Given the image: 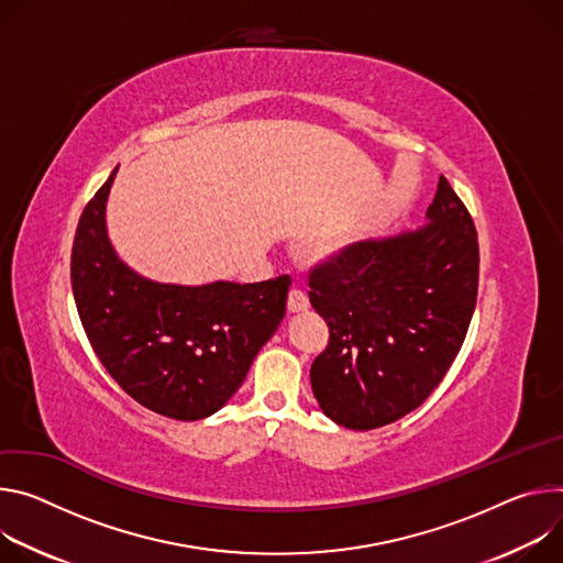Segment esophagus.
Masks as SVG:
<instances>
[{
	"instance_id": "1",
	"label": "esophagus",
	"mask_w": 563,
	"mask_h": 563,
	"mask_svg": "<svg viewBox=\"0 0 563 563\" xmlns=\"http://www.w3.org/2000/svg\"><path fill=\"white\" fill-rule=\"evenodd\" d=\"M308 308V297L303 290H297L292 288L288 292V313H301V310Z\"/></svg>"
}]
</instances>
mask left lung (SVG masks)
<instances>
[{
    "label": "left lung",
    "mask_w": 563,
    "mask_h": 563,
    "mask_svg": "<svg viewBox=\"0 0 563 563\" xmlns=\"http://www.w3.org/2000/svg\"><path fill=\"white\" fill-rule=\"evenodd\" d=\"M329 346L310 366L322 411L366 431L407 416L441 385L478 290L474 221L445 176L427 225L346 245L308 277Z\"/></svg>",
    "instance_id": "1"
}]
</instances>
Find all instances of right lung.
Segmentation results:
<instances>
[{"label":"right lung","mask_w":563,"mask_h":563,"mask_svg":"<svg viewBox=\"0 0 563 563\" xmlns=\"http://www.w3.org/2000/svg\"><path fill=\"white\" fill-rule=\"evenodd\" d=\"M87 203L71 250V288L85 333L109 376L143 407L201 420L241 387L286 313L290 277L260 284L152 282L107 236L111 183Z\"/></svg>","instance_id":"right-lung-1"}]
</instances>
